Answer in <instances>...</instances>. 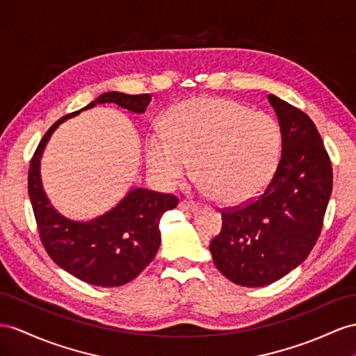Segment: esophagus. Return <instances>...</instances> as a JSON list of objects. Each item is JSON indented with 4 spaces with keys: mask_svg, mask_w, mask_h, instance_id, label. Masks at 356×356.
<instances>
[{
    "mask_svg": "<svg viewBox=\"0 0 356 356\" xmlns=\"http://www.w3.org/2000/svg\"><path fill=\"white\" fill-rule=\"evenodd\" d=\"M179 209H180V211H184V212H195L198 206L195 203L185 202V200H184V202L179 203Z\"/></svg>",
    "mask_w": 356,
    "mask_h": 356,
    "instance_id": "34e87169",
    "label": "esophagus"
}]
</instances>
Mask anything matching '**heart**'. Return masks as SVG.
<instances>
[{
  "label": "heart",
  "mask_w": 356,
  "mask_h": 356,
  "mask_svg": "<svg viewBox=\"0 0 356 356\" xmlns=\"http://www.w3.org/2000/svg\"><path fill=\"white\" fill-rule=\"evenodd\" d=\"M281 131L275 118L230 99L195 97L172 106L167 134L152 132L145 159L159 184H184L194 163L200 186L227 204L257 197L275 175Z\"/></svg>",
  "instance_id": "b5f03b06"
}]
</instances>
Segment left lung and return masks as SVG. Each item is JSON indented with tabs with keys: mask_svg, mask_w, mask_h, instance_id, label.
<instances>
[{
	"mask_svg": "<svg viewBox=\"0 0 356 356\" xmlns=\"http://www.w3.org/2000/svg\"><path fill=\"white\" fill-rule=\"evenodd\" d=\"M281 131V159L263 194L222 212L211 242L215 266L243 287H263L298 268L322 230L332 191V167L316 124L275 95L268 96Z\"/></svg>",
	"mask_w": 356,
	"mask_h": 356,
	"instance_id": "left-lung-1",
	"label": "left lung"
}]
</instances>
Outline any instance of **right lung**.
I'll return each instance as SVG.
<instances>
[{
	"instance_id": "obj_1",
	"label": "right lung",
	"mask_w": 356,
	"mask_h": 356,
	"mask_svg": "<svg viewBox=\"0 0 356 356\" xmlns=\"http://www.w3.org/2000/svg\"><path fill=\"white\" fill-rule=\"evenodd\" d=\"M152 95L108 91L79 111L61 117L44 134L30 163L29 194L40 241L49 257L75 278L97 287H118L132 281L154 259L161 243L162 215L175 209L177 197L132 188L108 212L78 221L60 213L43 189L40 159L57 127L99 104H115L143 114Z\"/></svg>"
}]
</instances>
